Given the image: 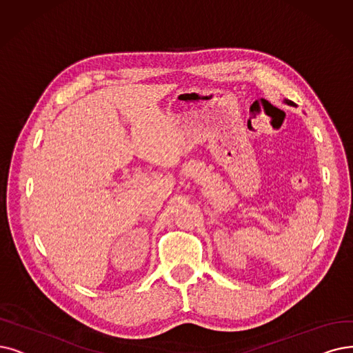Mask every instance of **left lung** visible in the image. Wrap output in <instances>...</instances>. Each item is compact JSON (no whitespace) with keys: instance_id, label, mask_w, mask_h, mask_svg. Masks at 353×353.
<instances>
[{"instance_id":"obj_1","label":"left lung","mask_w":353,"mask_h":353,"mask_svg":"<svg viewBox=\"0 0 353 353\" xmlns=\"http://www.w3.org/2000/svg\"><path fill=\"white\" fill-rule=\"evenodd\" d=\"M287 104H290V105H294V103H292V101H288V100H287Z\"/></svg>"}]
</instances>
